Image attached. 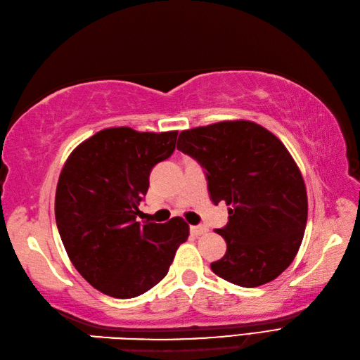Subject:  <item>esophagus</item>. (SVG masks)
Segmentation results:
<instances>
[{
    "label": "esophagus",
    "instance_id": "obj_1",
    "mask_svg": "<svg viewBox=\"0 0 360 360\" xmlns=\"http://www.w3.org/2000/svg\"><path fill=\"white\" fill-rule=\"evenodd\" d=\"M208 231L207 226H202V225H195V226H190V233L193 236H202Z\"/></svg>",
    "mask_w": 360,
    "mask_h": 360
}]
</instances>
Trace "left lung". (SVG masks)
<instances>
[{
  "mask_svg": "<svg viewBox=\"0 0 360 360\" xmlns=\"http://www.w3.org/2000/svg\"><path fill=\"white\" fill-rule=\"evenodd\" d=\"M176 147L207 172L213 204L229 205L228 224L216 229L226 252L211 271L242 288L275 280L307 224L306 184L285 146L263 126L234 120L182 131Z\"/></svg>",
  "mask_w": 360,
  "mask_h": 360,
  "instance_id": "obj_1",
  "label": "left lung"
}]
</instances>
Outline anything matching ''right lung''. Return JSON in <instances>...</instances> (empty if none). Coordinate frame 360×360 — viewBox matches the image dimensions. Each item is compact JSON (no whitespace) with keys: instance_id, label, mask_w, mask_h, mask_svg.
<instances>
[{"instance_id":"obj_1","label":"right lung","mask_w":360,"mask_h":360,"mask_svg":"<svg viewBox=\"0 0 360 360\" xmlns=\"http://www.w3.org/2000/svg\"><path fill=\"white\" fill-rule=\"evenodd\" d=\"M176 131L109 127L80 143L63 164L54 214L62 243L84 278L112 298H135L169 272L188 238L182 217L136 222L149 174L167 160Z\"/></svg>"}]
</instances>
